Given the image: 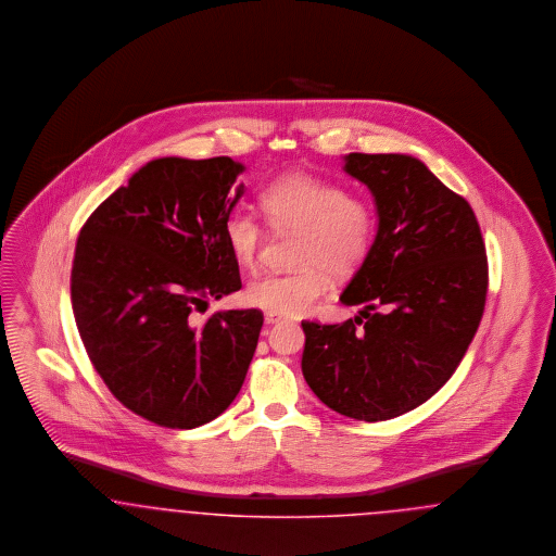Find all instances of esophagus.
<instances>
[{"mask_svg":"<svg viewBox=\"0 0 556 556\" xmlns=\"http://www.w3.org/2000/svg\"><path fill=\"white\" fill-rule=\"evenodd\" d=\"M282 317L280 315L266 314L264 315V321H266L267 326H271V324H278Z\"/></svg>","mask_w":556,"mask_h":556,"instance_id":"1","label":"esophagus"}]
</instances>
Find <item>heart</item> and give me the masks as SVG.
<instances>
[{
	"instance_id": "1",
	"label": "heart",
	"mask_w": 556,
	"mask_h": 556,
	"mask_svg": "<svg viewBox=\"0 0 556 556\" xmlns=\"http://www.w3.org/2000/svg\"><path fill=\"white\" fill-rule=\"evenodd\" d=\"M257 203L276 232H299L292 253L299 269L264 276L244 290V301L267 314H307L330 289V271L353 274L374 247L378 222L371 205L312 174L290 172L271 180ZM224 239L241 266L255 267L264 242L255 217L232 212L224 222Z\"/></svg>"
}]
</instances>
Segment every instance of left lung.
Segmentation results:
<instances>
[{
    "label": "left lung",
    "mask_w": 556,
    "mask_h": 556,
    "mask_svg": "<svg viewBox=\"0 0 556 556\" xmlns=\"http://www.w3.org/2000/svg\"><path fill=\"white\" fill-rule=\"evenodd\" d=\"M342 169L376 203L374 247L340 303L344 324L303 321L301 369L340 415L384 421L419 407L455 374L485 305L488 262L469 203L407 153H349Z\"/></svg>",
    "instance_id": "obj_1"
}]
</instances>
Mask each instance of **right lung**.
Masks as SVG:
<instances>
[{"label": "right lung", "mask_w": 556, "mask_h": 556, "mask_svg": "<svg viewBox=\"0 0 556 556\" xmlns=\"http://www.w3.org/2000/svg\"><path fill=\"white\" fill-rule=\"evenodd\" d=\"M241 162L157 157L85 222L74 251V319L97 374L124 407L191 430L237 399L264 315L216 312L241 289L224 222L244 194Z\"/></svg>", "instance_id": "1"}]
</instances>
